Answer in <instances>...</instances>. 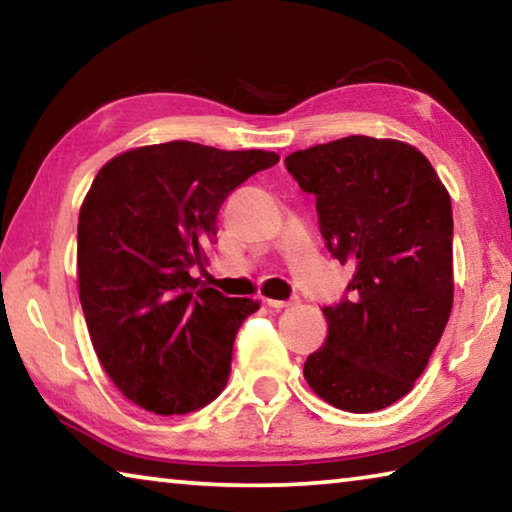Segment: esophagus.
Returning <instances> with one entry per match:
<instances>
[{
    "label": "esophagus",
    "instance_id": "obj_1",
    "mask_svg": "<svg viewBox=\"0 0 512 512\" xmlns=\"http://www.w3.org/2000/svg\"><path fill=\"white\" fill-rule=\"evenodd\" d=\"M266 305L271 309H287L291 307V300H266Z\"/></svg>",
    "mask_w": 512,
    "mask_h": 512
}]
</instances>
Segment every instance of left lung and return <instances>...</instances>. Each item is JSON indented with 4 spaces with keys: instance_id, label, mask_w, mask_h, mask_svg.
Instances as JSON below:
<instances>
[{
    "instance_id": "obj_1",
    "label": "left lung",
    "mask_w": 512,
    "mask_h": 512,
    "mask_svg": "<svg viewBox=\"0 0 512 512\" xmlns=\"http://www.w3.org/2000/svg\"><path fill=\"white\" fill-rule=\"evenodd\" d=\"M320 235L352 264L348 296L323 309L327 341L305 379L336 409L370 413L411 391L454 302L452 201L431 162L397 140L350 135L291 153Z\"/></svg>"
}]
</instances>
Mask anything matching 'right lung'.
Wrapping results in <instances>:
<instances>
[{"label": "right lung", "instance_id": "1", "mask_svg": "<svg viewBox=\"0 0 512 512\" xmlns=\"http://www.w3.org/2000/svg\"><path fill=\"white\" fill-rule=\"evenodd\" d=\"M277 162L176 140L121 153L94 178L79 214V296L94 352L133 404L183 415L228 384L232 345L259 302L189 271L203 268L232 189Z\"/></svg>", "mask_w": 512, "mask_h": 512}]
</instances>
